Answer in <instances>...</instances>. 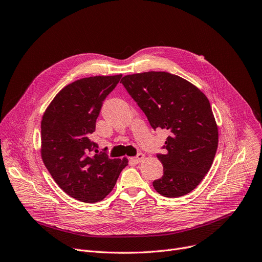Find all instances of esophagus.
Masks as SVG:
<instances>
[{
  "label": "esophagus",
  "mask_w": 262,
  "mask_h": 262,
  "mask_svg": "<svg viewBox=\"0 0 262 262\" xmlns=\"http://www.w3.org/2000/svg\"><path fill=\"white\" fill-rule=\"evenodd\" d=\"M145 159V156L143 154H139L136 157L133 158V161L136 162V163H141V162Z\"/></svg>",
  "instance_id": "34e87169"
}]
</instances>
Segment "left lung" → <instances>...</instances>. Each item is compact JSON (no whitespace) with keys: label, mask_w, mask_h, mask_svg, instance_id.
<instances>
[{"label":"left lung","mask_w":262,"mask_h":262,"mask_svg":"<svg viewBox=\"0 0 262 262\" xmlns=\"http://www.w3.org/2000/svg\"><path fill=\"white\" fill-rule=\"evenodd\" d=\"M123 84L150 126L167 130L165 155H158L163 176L154 181L165 197L193 191L209 171L216 154L219 130L206 95L176 74L148 71L124 76Z\"/></svg>","instance_id":"8db88e82"}]
</instances>
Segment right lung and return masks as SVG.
I'll use <instances>...</instances> for the list:
<instances>
[{
	"label": "right lung",
	"mask_w": 262,
	"mask_h": 262,
	"mask_svg": "<svg viewBox=\"0 0 262 262\" xmlns=\"http://www.w3.org/2000/svg\"><path fill=\"white\" fill-rule=\"evenodd\" d=\"M121 74L83 78L65 86L41 120V158L54 181L66 194L83 203H97L113 190L128 159L91 156L97 145L90 136L102 102Z\"/></svg>",
	"instance_id": "add662e5"
}]
</instances>
